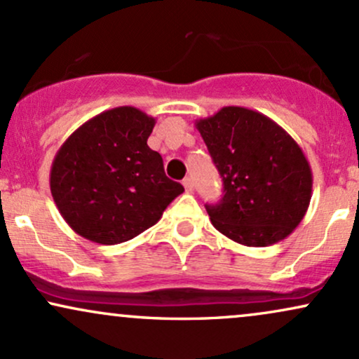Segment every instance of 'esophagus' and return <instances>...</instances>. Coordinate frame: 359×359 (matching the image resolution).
I'll use <instances>...</instances> for the list:
<instances>
[{
	"instance_id": "esophagus-1",
	"label": "esophagus",
	"mask_w": 359,
	"mask_h": 359,
	"mask_svg": "<svg viewBox=\"0 0 359 359\" xmlns=\"http://www.w3.org/2000/svg\"><path fill=\"white\" fill-rule=\"evenodd\" d=\"M182 184H184L185 191H187V192H192L194 191V182H192L191 177H185V179L182 180Z\"/></svg>"
}]
</instances>
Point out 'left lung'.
Returning <instances> with one entry per match:
<instances>
[{
  "instance_id": "8db88e82",
  "label": "left lung",
  "mask_w": 359,
  "mask_h": 359,
  "mask_svg": "<svg viewBox=\"0 0 359 359\" xmlns=\"http://www.w3.org/2000/svg\"><path fill=\"white\" fill-rule=\"evenodd\" d=\"M224 196L205 204L217 231L245 246L285 240L306 216L312 170L302 148L273 119L258 111L226 106L197 119Z\"/></svg>"
}]
</instances>
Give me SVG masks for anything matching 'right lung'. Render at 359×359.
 <instances>
[{"instance_id": "add662e5", "label": "right lung", "mask_w": 359, "mask_h": 359, "mask_svg": "<svg viewBox=\"0 0 359 359\" xmlns=\"http://www.w3.org/2000/svg\"><path fill=\"white\" fill-rule=\"evenodd\" d=\"M155 118L119 106L90 118L64 142L50 168V192L65 222L86 240L118 245L158 222L184 192L147 145Z\"/></svg>"}]
</instances>
